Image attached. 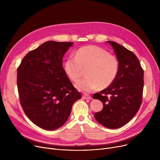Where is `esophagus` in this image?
Segmentation results:
<instances>
[{
  "mask_svg": "<svg viewBox=\"0 0 160 160\" xmlns=\"http://www.w3.org/2000/svg\"><path fill=\"white\" fill-rule=\"evenodd\" d=\"M82 98L83 99H91V97L90 95H83L82 96Z\"/></svg>",
  "mask_w": 160,
  "mask_h": 160,
  "instance_id": "1",
  "label": "esophagus"
}]
</instances>
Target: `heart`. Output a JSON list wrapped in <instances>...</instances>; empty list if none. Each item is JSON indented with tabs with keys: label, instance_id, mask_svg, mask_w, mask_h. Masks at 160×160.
<instances>
[{
	"label": "heart",
	"instance_id": "1",
	"mask_svg": "<svg viewBox=\"0 0 160 160\" xmlns=\"http://www.w3.org/2000/svg\"><path fill=\"white\" fill-rule=\"evenodd\" d=\"M119 64L116 57L106 50L97 46H86L79 48L75 58H67L64 71L71 80H78L87 70V77L78 81L75 87L84 93L105 88L110 86L117 77Z\"/></svg>",
	"mask_w": 160,
	"mask_h": 160
}]
</instances>
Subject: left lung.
Wrapping results in <instances>:
<instances>
[{
  "mask_svg": "<svg viewBox=\"0 0 160 160\" xmlns=\"http://www.w3.org/2000/svg\"><path fill=\"white\" fill-rule=\"evenodd\" d=\"M119 62V72L112 84L95 93L93 98L101 100L102 111L95 113L98 122L116 129L128 123L138 112L142 102L144 72L135 54L116 42L108 41Z\"/></svg>",
  "mask_w": 160,
  "mask_h": 160,
  "instance_id": "8db88e82",
  "label": "left lung"
}]
</instances>
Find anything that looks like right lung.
<instances>
[{"label": "right lung", "instance_id": "1", "mask_svg": "<svg viewBox=\"0 0 160 160\" xmlns=\"http://www.w3.org/2000/svg\"><path fill=\"white\" fill-rule=\"evenodd\" d=\"M72 42H45L29 52L18 69L20 102L38 127L54 130L68 119L72 104L81 98L67 77L63 57Z\"/></svg>", "mask_w": 160, "mask_h": 160}]
</instances>
